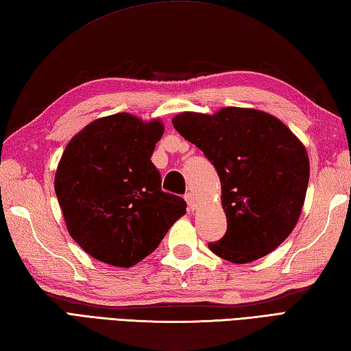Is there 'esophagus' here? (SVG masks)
Segmentation results:
<instances>
[{
	"instance_id": "obj_1",
	"label": "esophagus",
	"mask_w": 351,
	"mask_h": 351,
	"mask_svg": "<svg viewBox=\"0 0 351 351\" xmlns=\"http://www.w3.org/2000/svg\"><path fill=\"white\" fill-rule=\"evenodd\" d=\"M185 202H187V205H189V210H196L197 208V202H196V197H195V195H193V193H187V195H185Z\"/></svg>"
}]
</instances>
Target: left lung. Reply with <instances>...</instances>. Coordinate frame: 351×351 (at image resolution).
I'll return each instance as SVG.
<instances>
[{"label":"left lung","mask_w":351,"mask_h":351,"mask_svg":"<svg viewBox=\"0 0 351 351\" xmlns=\"http://www.w3.org/2000/svg\"><path fill=\"white\" fill-rule=\"evenodd\" d=\"M171 123L220 178L228 229L208 244L210 250L247 264L278 249L295 228L306 197L309 158L302 141L278 117L255 108L184 111Z\"/></svg>","instance_id":"obj_1"}]
</instances>
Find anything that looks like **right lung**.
<instances>
[{
    "instance_id": "obj_1",
    "label": "right lung",
    "mask_w": 351,
    "mask_h": 351,
    "mask_svg": "<svg viewBox=\"0 0 351 351\" xmlns=\"http://www.w3.org/2000/svg\"><path fill=\"white\" fill-rule=\"evenodd\" d=\"M162 132L160 119L99 117L71 138L58 161L54 189L66 228L101 263L136 265L185 214V200L161 190L151 161Z\"/></svg>"
}]
</instances>
